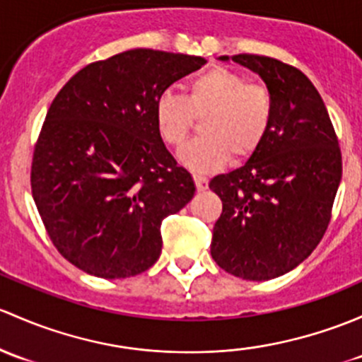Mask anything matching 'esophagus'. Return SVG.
<instances>
[{
    "label": "esophagus",
    "mask_w": 362,
    "mask_h": 362,
    "mask_svg": "<svg viewBox=\"0 0 362 362\" xmlns=\"http://www.w3.org/2000/svg\"><path fill=\"white\" fill-rule=\"evenodd\" d=\"M193 181H195V186H197V189H199V192H206L207 186H209L207 177L199 176V174H193Z\"/></svg>",
    "instance_id": "obj_1"
}]
</instances>
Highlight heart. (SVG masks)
<instances>
[{
  "label": "heart",
  "instance_id": "heart-1",
  "mask_svg": "<svg viewBox=\"0 0 362 362\" xmlns=\"http://www.w3.org/2000/svg\"><path fill=\"white\" fill-rule=\"evenodd\" d=\"M274 95L267 85L244 73L211 68L186 88V98L165 90L155 103V120L163 143L182 146L197 120L202 136L180 151L188 169L209 173L230 160L244 162L262 148L274 120Z\"/></svg>",
  "mask_w": 362,
  "mask_h": 362
}]
</instances>
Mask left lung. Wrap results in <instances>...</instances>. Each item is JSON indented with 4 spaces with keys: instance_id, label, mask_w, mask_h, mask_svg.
<instances>
[{
    "instance_id": "1",
    "label": "left lung",
    "mask_w": 362,
    "mask_h": 362,
    "mask_svg": "<svg viewBox=\"0 0 362 362\" xmlns=\"http://www.w3.org/2000/svg\"><path fill=\"white\" fill-rule=\"evenodd\" d=\"M230 59L262 76L275 110L262 148L209 182L223 202L211 255L235 277L270 281L307 259L326 233L341 151L322 98L300 69L264 55Z\"/></svg>"
}]
</instances>
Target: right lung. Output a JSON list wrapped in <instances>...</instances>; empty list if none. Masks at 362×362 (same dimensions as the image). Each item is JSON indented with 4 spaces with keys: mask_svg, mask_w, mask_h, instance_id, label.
Returning a JSON list of instances; mask_svg holds the SVG:
<instances>
[{
    "mask_svg": "<svg viewBox=\"0 0 362 362\" xmlns=\"http://www.w3.org/2000/svg\"><path fill=\"white\" fill-rule=\"evenodd\" d=\"M195 55L136 48L78 71L35 144L33 199L57 251L103 279L139 275L162 252V221L195 195L167 151L155 103L200 69Z\"/></svg>",
    "mask_w": 362,
    "mask_h": 362,
    "instance_id": "obj_1",
    "label": "right lung"
}]
</instances>
